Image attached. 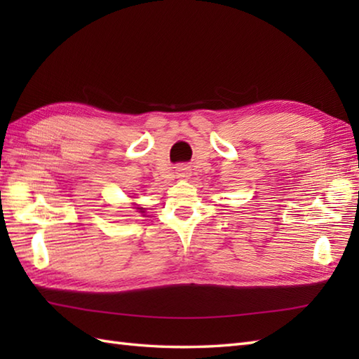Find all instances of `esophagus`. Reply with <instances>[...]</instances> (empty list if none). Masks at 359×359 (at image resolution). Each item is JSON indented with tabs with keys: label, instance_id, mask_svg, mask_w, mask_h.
Wrapping results in <instances>:
<instances>
[{
	"label": "esophagus",
	"instance_id": "34e87169",
	"mask_svg": "<svg viewBox=\"0 0 359 359\" xmlns=\"http://www.w3.org/2000/svg\"><path fill=\"white\" fill-rule=\"evenodd\" d=\"M189 174H191V170H189V166L187 165H180L175 168V175H177V179H188Z\"/></svg>",
	"mask_w": 359,
	"mask_h": 359
}]
</instances>
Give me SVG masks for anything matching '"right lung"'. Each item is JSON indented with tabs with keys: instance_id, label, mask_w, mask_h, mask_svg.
<instances>
[{
	"instance_id": "1",
	"label": "right lung",
	"mask_w": 359,
	"mask_h": 359,
	"mask_svg": "<svg viewBox=\"0 0 359 359\" xmlns=\"http://www.w3.org/2000/svg\"><path fill=\"white\" fill-rule=\"evenodd\" d=\"M137 210H140V211H142V208H137Z\"/></svg>"
}]
</instances>
